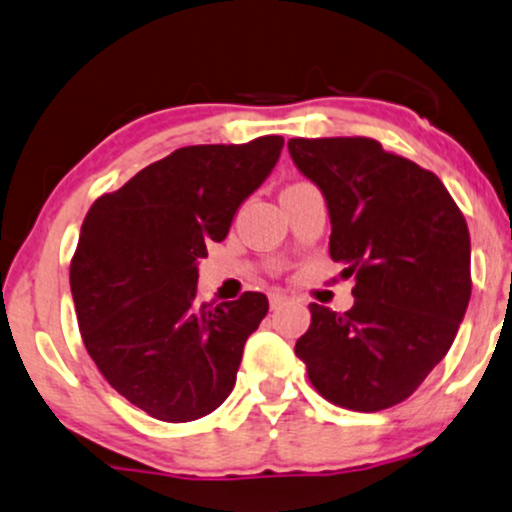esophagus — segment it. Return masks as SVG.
<instances>
[{
  "instance_id": "esophagus-1",
  "label": "esophagus",
  "mask_w": 512,
  "mask_h": 512,
  "mask_svg": "<svg viewBox=\"0 0 512 512\" xmlns=\"http://www.w3.org/2000/svg\"><path fill=\"white\" fill-rule=\"evenodd\" d=\"M286 301H289V296L282 294V291H277V289H274V291H269V306H272V308H279V306H284Z\"/></svg>"
}]
</instances>
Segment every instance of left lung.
Here are the masks:
<instances>
[{"instance_id": "obj_1", "label": "left lung", "mask_w": 512, "mask_h": 512, "mask_svg": "<svg viewBox=\"0 0 512 512\" xmlns=\"http://www.w3.org/2000/svg\"><path fill=\"white\" fill-rule=\"evenodd\" d=\"M289 153L328 201L330 257L357 282L347 313L308 306L294 352L325 401L384 411L447 355L469 306L464 213L437 174L374 138H291Z\"/></svg>"}]
</instances>
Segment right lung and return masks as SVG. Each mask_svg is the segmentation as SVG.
Returning a JSON list of instances; mask_svg holds the SVG:
<instances>
[{
  "mask_svg": "<svg viewBox=\"0 0 512 512\" xmlns=\"http://www.w3.org/2000/svg\"><path fill=\"white\" fill-rule=\"evenodd\" d=\"M282 136L187 145L153 162L84 216L70 289L89 357L126 401L162 423L216 411L235 386L267 296L199 303L196 262L265 182Z\"/></svg>",
  "mask_w": 512,
  "mask_h": 512,
  "instance_id": "right-lung-1",
  "label": "right lung"
}]
</instances>
